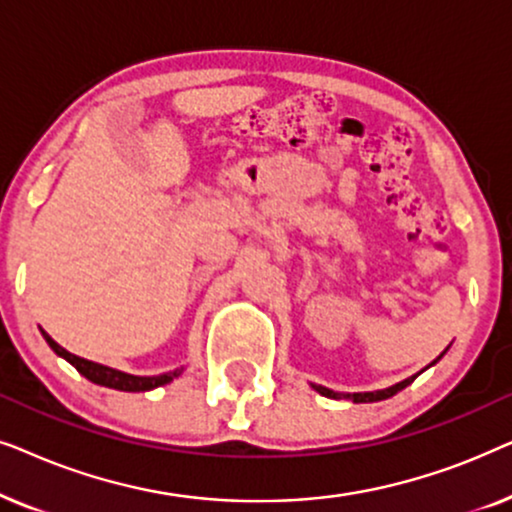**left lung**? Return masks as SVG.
<instances>
[{
    "label": "left lung",
    "instance_id": "8db88e82",
    "mask_svg": "<svg viewBox=\"0 0 512 512\" xmlns=\"http://www.w3.org/2000/svg\"><path fill=\"white\" fill-rule=\"evenodd\" d=\"M440 356H443V354H440ZM440 356H438V359H440ZM436 361H433V363H436ZM433 363H431V366H433ZM415 377L417 375H412V377H408V380L394 384V387H387V389H380V391H361V394H338V391L319 387V384H312V387L317 389L321 396H326V398H349V401H354V403H375V401H384V398H391L394 394H398V391L408 387V384L415 380Z\"/></svg>",
    "mask_w": 512,
    "mask_h": 512
}]
</instances>
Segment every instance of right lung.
<instances>
[{"instance_id":"add662e5","label":"right lung","mask_w":512,"mask_h":512,"mask_svg":"<svg viewBox=\"0 0 512 512\" xmlns=\"http://www.w3.org/2000/svg\"><path fill=\"white\" fill-rule=\"evenodd\" d=\"M41 335H44L46 342L51 345L55 354L72 363V366L79 370V373L86 377V380L100 384V387H109V389H118V391H151L156 387H163V384H167V382H172L174 377H179L181 370H184V368H177V370H170V373H163V375H156V377L128 375V373H121V370H114L109 366H102V363L81 359V356L67 352V349L60 347L58 342H55L46 331H41Z\"/></svg>"}]
</instances>
